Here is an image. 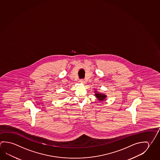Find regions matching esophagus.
Returning <instances> with one entry per match:
<instances>
[{
    "label": "esophagus",
    "mask_w": 160,
    "mask_h": 160,
    "mask_svg": "<svg viewBox=\"0 0 160 160\" xmlns=\"http://www.w3.org/2000/svg\"><path fill=\"white\" fill-rule=\"evenodd\" d=\"M80 82L81 83H82V84H85V80L84 79H81V80H80Z\"/></svg>",
    "instance_id": "obj_1"
}]
</instances>
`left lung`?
<instances>
[{
  "mask_svg": "<svg viewBox=\"0 0 160 160\" xmlns=\"http://www.w3.org/2000/svg\"><path fill=\"white\" fill-rule=\"evenodd\" d=\"M95 96L97 98L99 101H104L107 97L106 95L101 93V92H97V91H95Z\"/></svg>",
  "mask_w": 160,
  "mask_h": 160,
  "instance_id": "obj_1",
  "label": "left lung"
}]
</instances>
